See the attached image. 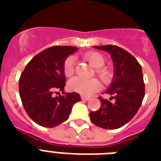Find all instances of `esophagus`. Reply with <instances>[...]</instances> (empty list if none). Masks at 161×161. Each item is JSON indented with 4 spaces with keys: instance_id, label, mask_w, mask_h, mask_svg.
<instances>
[{
    "instance_id": "1",
    "label": "esophagus",
    "mask_w": 161,
    "mask_h": 161,
    "mask_svg": "<svg viewBox=\"0 0 161 161\" xmlns=\"http://www.w3.org/2000/svg\"><path fill=\"white\" fill-rule=\"evenodd\" d=\"M81 99H83V100H89V99H90V97L85 96V95H81Z\"/></svg>"
}]
</instances>
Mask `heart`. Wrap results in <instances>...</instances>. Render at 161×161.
<instances>
[{
	"label": "heart",
	"mask_w": 161,
	"mask_h": 161,
	"mask_svg": "<svg viewBox=\"0 0 161 161\" xmlns=\"http://www.w3.org/2000/svg\"><path fill=\"white\" fill-rule=\"evenodd\" d=\"M86 60L95 68V72L103 83H108L113 77L111 69L103 66L106 62V58L99 52H88L83 55ZM75 70V58L69 56L63 62V72L66 76H71ZM68 88L74 92L82 95H91L100 88V82L96 78L83 79L81 77H74L68 82Z\"/></svg>",
	"instance_id": "1"
}]
</instances>
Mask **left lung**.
<instances>
[{
	"label": "left lung",
	"instance_id": "8db88e82",
	"mask_svg": "<svg viewBox=\"0 0 161 161\" xmlns=\"http://www.w3.org/2000/svg\"><path fill=\"white\" fill-rule=\"evenodd\" d=\"M109 53L115 69L113 83L105 91L112 95L110 102L101 96V107L90 112V120L104 129H117L136 115L145 96V84L142 66L133 56L116 45L95 47Z\"/></svg>",
	"mask_w": 161,
	"mask_h": 161
}]
</instances>
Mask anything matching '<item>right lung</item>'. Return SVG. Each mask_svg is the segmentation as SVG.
I'll return each instance as SVG.
<instances>
[{
    "instance_id": "obj_1",
    "label": "right lung",
    "mask_w": 161,
    "mask_h": 161,
    "mask_svg": "<svg viewBox=\"0 0 161 161\" xmlns=\"http://www.w3.org/2000/svg\"><path fill=\"white\" fill-rule=\"evenodd\" d=\"M76 50L71 46L46 48L32 58L21 74L19 91L22 104L30 119L38 125L54 127L64 123L73 104L80 101L77 93H64L63 62ZM60 92L64 95H60Z\"/></svg>"
}]
</instances>
